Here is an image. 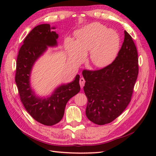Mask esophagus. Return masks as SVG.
Wrapping results in <instances>:
<instances>
[{"instance_id": "34e87169", "label": "esophagus", "mask_w": 156, "mask_h": 156, "mask_svg": "<svg viewBox=\"0 0 156 156\" xmlns=\"http://www.w3.org/2000/svg\"><path fill=\"white\" fill-rule=\"evenodd\" d=\"M84 83H85V80L83 77H81L79 80V84H80V86H81V88H83L84 85Z\"/></svg>"}]
</instances>
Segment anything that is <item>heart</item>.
<instances>
[{
  "instance_id": "1",
  "label": "heart",
  "mask_w": 156,
  "mask_h": 156,
  "mask_svg": "<svg viewBox=\"0 0 156 156\" xmlns=\"http://www.w3.org/2000/svg\"><path fill=\"white\" fill-rule=\"evenodd\" d=\"M76 37L77 40L68 37L66 41L68 51L77 61H81L87 51H91V62L96 67L109 64L119 49V34L98 23H90L77 30Z\"/></svg>"
}]
</instances>
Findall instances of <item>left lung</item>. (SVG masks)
Listing matches in <instances>:
<instances>
[{
  "label": "left lung",
  "instance_id": "left-lung-1",
  "mask_svg": "<svg viewBox=\"0 0 156 156\" xmlns=\"http://www.w3.org/2000/svg\"><path fill=\"white\" fill-rule=\"evenodd\" d=\"M138 73L137 51L131 36L124 30V42L111 64L98 70L83 71L88 119L104 125L119 117L131 101Z\"/></svg>",
  "mask_w": 156,
  "mask_h": 156
}]
</instances>
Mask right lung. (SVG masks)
Masks as SVG:
<instances>
[{
    "label": "right lung",
    "instance_id": "1",
    "mask_svg": "<svg viewBox=\"0 0 156 156\" xmlns=\"http://www.w3.org/2000/svg\"><path fill=\"white\" fill-rule=\"evenodd\" d=\"M49 24L34 27L28 34L19 51L16 63L15 80L20 100L27 111L37 122L45 126H53L62 120L65 107L70 98L79 92V75L67 84L56 88L48 98L34 95L30 86V76L35 61L47 49V46L57 44L58 34Z\"/></svg>",
    "mask_w": 156,
    "mask_h": 156
}]
</instances>
